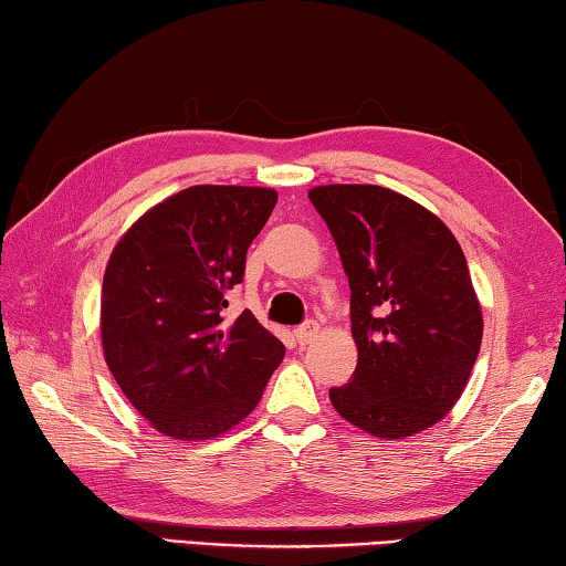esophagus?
<instances>
[{"label":"esophagus","instance_id":"1","mask_svg":"<svg viewBox=\"0 0 566 566\" xmlns=\"http://www.w3.org/2000/svg\"><path fill=\"white\" fill-rule=\"evenodd\" d=\"M315 335H318V323L315 321H308V323H303L301 328H295V340H298V345L313 343Z\"/></svg>","mask_w":566,"mask_h":566}]
</instances>
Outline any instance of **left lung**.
Here are the masks:
<instances>
[{
    "mask_svg": "<svg viewBox=\"0 0 566 566\" xmlns=\"http://www.w3.org/2000/svg\"><path fill=\"white\" fill-rule=\"evenodd\" d=\"M350 283L358 368L331 390L355 428L402 440L460 400L482 343V308L458 238L428 208L390 188H311Z\"/></svg>",
    "mask_w": 566,
    "mask_h": 566,
    "instance_id": "left-lung-1",
    "label": "left lung"
}]
</instances>
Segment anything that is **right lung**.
Here are the masks:
<instances>
[{
    "mask_svg": "<svg viewBox=\"0 0 566 566\" xmlns=\"http://www.w3.org/2000/svg\"><path fill=\"white\" fill-rule=\"evenodd\" d=\"M277 193L191 186L138 218L116 243L102 285V345L128 402L174 440L218 438L261 400L285 348L228 291Z\"/></svg>",
    "mask_w": 566,
    "mask_h": 566,
    "instance_id": "obj_1",
    "label": "right lung"
}]
</instances>
